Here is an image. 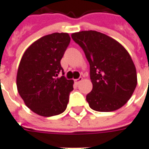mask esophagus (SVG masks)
Returning <instances> with one entry per match:
<instances>
[{"instance_id": "34e87169", "label": "esophagus", "mask_w": 149, "mask_h": 149, "mask_svg": "<svg viewBox=\"0 0 149 149\" xmlns=\"http://www.w3.org/2000/svg\"><path fill=\"white\" fill-rule=\"evenodd\" d=\"M82 80H83V78H82V77H80V78H79V79H75V80H74V82H75V84H79V83H80Z\"/></svg>"}]
</instances>
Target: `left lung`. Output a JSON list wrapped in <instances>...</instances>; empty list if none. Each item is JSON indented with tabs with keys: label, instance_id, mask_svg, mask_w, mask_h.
<instances>
[{
	"label": "left lung",
	"instance_id": "1",
	"mask_svg": "<svg viewBox=\"0 0 149 149\" xmlns=\"http://www.w3.org/2000/svg\"><path fill=\"white\" fill-rule=\"evenodd\" d=\"M90 65L92 90L86 96L93 110L111 112L123 107L137 85V74L130 54L119 42L96 31L71 35Z\"/></svg>",
	"mask_w": 149,
	"mask_h": 149
}]
</instances>
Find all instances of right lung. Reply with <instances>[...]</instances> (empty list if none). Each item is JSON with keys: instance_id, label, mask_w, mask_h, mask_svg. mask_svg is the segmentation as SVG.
<instances>
[{"instance_id": "obj_1", "label": "right lung", "mask_w": 149, "mask_h": 149, "mask_svg": "<svg viewBox=\"0 0 149 149\" xmlns=\"http://www.w3.org/2000/svg\"><path fill=\"white\" fill-rule=\"evenodd\" d=\"M70 42L68 33L47 35L33 42L22 57L16 79L18 92L38 115H58L67 107L74 81L58 74H64L60 61Z\"/></svg>"}]
</instances>
